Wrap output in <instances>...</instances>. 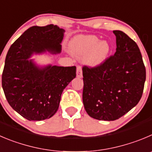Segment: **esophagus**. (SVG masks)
<instances>
[{
  "mask_svg": "<svg viewBox=\"0 0 152 152\" xmlns=\"http://www.w3.org/2000/svg\"><path fill=\"white\" fill-rule=\"evenodd\" d=\"M77 77H82V75H83V73H82V68L81 66H77Z\"/></svg>",
  "mask_w": 152,
  "mask_h": 152,
  "instance_id": "obj_1",
  "label": "esophagus"
}]
</instances>
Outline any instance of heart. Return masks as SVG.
I'll use <instances>...</instances> for the list:
<instances>
[{
  "instance_id": "heart-1",
  "label": "heart",
  "mask_w": 152,
  "mask_h": 152,
  "mask_svg": "<svg viewBox=\"0 0 152 152\" xmlns=\"http://www.w3.org/2000/svg\"><path fill=\"white\" fill-rule=\"evenodd\" d=\"M70 48L76 57L84 58L91 66H99L105 61L110 50V45L107 41L95 35H80L72 40Z\"/></svg>"
}]
</instances>
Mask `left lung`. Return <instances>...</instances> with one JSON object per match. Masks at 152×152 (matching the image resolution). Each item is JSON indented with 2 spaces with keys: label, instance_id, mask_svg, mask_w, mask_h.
<instances>
[{
  "label": "left lung",
  "instance_id": "obj_1",
  "mask_svg": "<svg viewBox=\"0 0 152 152\" xmlns=\"http://www.w3.org/2000/svg\"><path fill=\"white\" fill-rule=\"evenodd\" d=\"M116 50L99 66L83 67V102L92 118L116 120L140 102L145 67L137 43L120 30H113Z\"/></svg>",
  "mask_w": 152,
  "mask_h": 152
}]
</instances>
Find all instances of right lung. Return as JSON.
<instances>
[{
	"mask_svg": "<svg viewBox=\"0 0 152 152\" xmlns=\"http://www.w3.org/2000/svg\"><path fill=\"white\" fill-rule=\"evenodd\" d=\"M65 30L57 25L34 26L10 46L2 74L6 99L14 110L30 121L53 116L63 91L76 77V67L48 65L40 67L29 60L34 53L61 52Z\"/></svg>",
	"mask_w": 152,
	"mask_h": 152,
	"instance_id": "obj_1",
	"label": "right lung"
}]
</instances>
